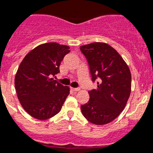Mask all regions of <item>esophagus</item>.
<instances>
[{
  "label": "esophagus",
  "instance_id": "esophagus-1",
  "mask_svg": "<svg viewBox=\"0 0 153 153\" xmlns=\"http://www.w3.org/2000/svg\"><path fill=\"white\" fill-rule=\"evenodd\" d=\"M71 89L73 91H74V92H78V91L80 90V88H71Z\"/></svg>",
  "mask_w": 153,
  "mask_h": 153
}]
</instances>
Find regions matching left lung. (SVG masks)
I'll return each instance as SVG.
<instances>
[{
	"mask_svg": "<svg viewBox=\"0 0 153 153\" xmlns=\"http://www.w3.org/2000/svg\"><path fill=\"white\" fill-rule=\"evenodd\" d=\"M88 61L92 82L97 88L88 91L89 100L81 106L83 116L96 125L108 124L123 111L131 88V74L115 49L105 43L80 47Z\"/></svg>",
	"mask_w": 153,
	"mask_h": 153,
	"instance_id": "1",
	"label": "left lung"
}]
</instances>
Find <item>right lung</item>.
<instances>
[{
  "label": "right lung",
  "mask_w": 153,
  "mask_h": 153,
  "mask_svg": "<svg viewBox=\"0 0 153 153\" xmlns=\"http://www.w3.org/2000/svg\"><path fill=\"white\" fill-rule=\"evenodd\" d=\"M70 47L57 43L39 45L26 54L19 65L15 86L19 102L30 116L47 120L60 112L68 86L53 79Z\"/></svg>",
  "instance_id": "add662e5"
}]
</instances>
